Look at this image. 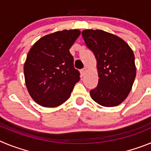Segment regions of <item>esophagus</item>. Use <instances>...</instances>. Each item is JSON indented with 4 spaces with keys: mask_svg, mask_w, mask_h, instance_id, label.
<instances>
[{
    "mask_svg": "<svg viewBox=\"0 0 151 151\" xmlns=\"http://www.w3.org/2000/svg\"><path fill=\"white\" fill-rule=\"evenodd\" d=\"M85 72H86V68H83V69H81L80 73H81V75H82V76H84V75L85 74Z\"/></svg>",
    "mask_w": 151,
    "mask_h": 151,
    "instance_id": "1",
    "label": "esophagus"
}]
</instances>
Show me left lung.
Listing matches in <instances>:
<instances>
[{"label": "left lung", "mask_w": 151, "mask_h": 151, "mask_svg": "<svg viewBox=\"0 0 151 151\" xmlns=\"http://www.w3.org/2000/svg\"><path fill=\"white\" fill-rule=\"evenodd\" d=\"M82 35L97 60L99 78L91 97L101 106H117L129 95L135 78L132 50L122 38L104 31L87 29Z\"/></svg>", "instance_id": "left-lung-1"}]
</instances>
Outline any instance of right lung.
Segmentation results:
<instances>
[{
    "label": "right lung",
    "instance_id": "right-lung-1",
    "mask_svg": "<svg viewBox=\"0 0 151 151\" xmlns=\"http://www.w3.org/2000/svg\"><path fill=\"white\" fill-rule=\"evenodd\" d=\"M80 35L78 29L63 30L40 38L28 53L24 75L28 91L45 107L62 104L79 81L69 52Z\"/></svg>",
    "mask_w": 151,
    "mask_h": 151
}]
</instances>
